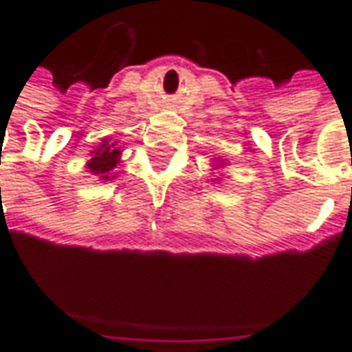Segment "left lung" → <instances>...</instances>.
Listing matches in <instances>:
<instances>
[{"label":"left lung","mask_w":352,"mask_h":352,"mask_svg":"<svg viewBox=\"0 0 352 352\" xmlns=\"http://www.w3.org/2000/svg\"><path fill=\"white\" fill-rule=\"evenodd\" d=\"M221 164H223V162H221Z\"/></svg>","instance_id":"left-lung-1"}]
</instances>
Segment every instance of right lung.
Listing matches in <instances>:
<instances>
[{
  "instance_id": "1",
  "label": "right lung",
  "mask_w": 352,
  "mask_h": 352,
  "mask_svg": "<svg viewBox=\"0 0 352 352\" xmlns=\"http://www.w3.org/2000/svg\"><path fill=\"white\" fill-rule=\"evenodd\" d=\"M119 156H121V148L117 146V142H109L105 139L96 151H91V158L88 160L86 168H89L91 174L100 176L102 180L116 178L111 174H113V168L119 164Z\"/></svg>"
}]
</instances>
